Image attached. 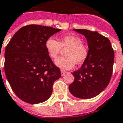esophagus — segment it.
Here are the masks:
<instances>
[{"label":"esophagus","mask_w":123,"mask_h":123,"mask_svg":"<svg viewBox=\"0 0 123 123\" xmlns=\"http://www.w3.org/2000/svg\"><path fill=\"white\" fill-rule=\"evenodd\" d=\"M65 73H66V71H63V70H62V71H61V74H62V76H64L65 75Z\"/></svg>","instance_id":"esophagus-1"}]
</instances>
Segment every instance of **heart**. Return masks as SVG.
<instances>
[{"label":"heart","instance_id":"1","mask_svg":"<svg viewBox=\"0 0 123 123\" xmlns=\"http://www.w3.org/2000/svg\"><path fill=\"white\" fill-rule=\"evenodd\" d=\"M45 49L52 59L57 58L62 49H66L65 56L56 59L55 64L63 70L74 67L76 62L80 64L84 62L89 54V49L82 43V39L74 35H65L60 37L58 41L50 37L45 41Z\"/></svg>","mask_w":123,"mask_h":123}]
</instances>
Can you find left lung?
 <instances>
[{
    "instance_id": "1",
    "label": "left lung",
    "mask_w": 123,
    "mask_h": 123,
    "mask_svg": "<svg viewBox=\"0 0 123 123\" xmlns=\"http://www.w3.org/2000/svg\"><path fill=\"white\" fill-rule=\"evenodd\" d=\"M86 38L89 54L80 69L72 73L74 82L69 89L75 97L89 99L108 86L113 71L114 50L108 38L97 32L74 29Z\"/></svg>"
}]
</instances>
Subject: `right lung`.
<instances>
[{
  "label": "right lung",
  "mask_w": 123,
  "mask_h": 123,
  "mask_svg": "<svg viewBox=\"0 0 123 123\" xmlns=\"http://www.w3.org/2000/svg\"><path fill=\"white\" fill-rule=\"evenodd\" d=\"M60 29L37 25L20 28L5 49L4 71L13 91L24 102L47 100L54 81L61 77L45 49V41Z\"/></svg>",
  "instance_id": "1"
}]
</instances>
